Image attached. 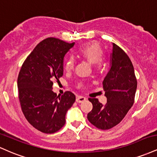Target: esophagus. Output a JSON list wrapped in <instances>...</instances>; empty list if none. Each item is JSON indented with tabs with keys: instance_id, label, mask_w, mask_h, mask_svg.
<instances>
[{
	"instance_id": "34e87169",
	"label": "esophagus",
	"mask_w": 157,
	"mask_h": 157,
	"mask_svg": "<svg viewBox=\"0 0 157 157\" xmlns=\"http://www.w3.org/2000/svg\"><path fill=\"white\" fill-rule=\"evenodd\" d=\"M85 100H86V97L83 96H77L76 98L77 102H84Z\"/></svg>"
}]
</instances>
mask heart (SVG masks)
Returning <instances> with one entry per match:
<instances>
[{"instance_id":"1","label":"heart","mask_w":157,"mask_h":157,"mask_svg":"<svg viewBox=\"0 0 157 157\" xmlns=\"http://www.w3.org/2000/svg\"><path fill=\"white\" fill-rule=\"evenodd\" d=\"M104 50L102 46L97 41H91L80 46L77 50V55L81 58L88 60L91 63H95L100 66L103 63L102 57ZM75 61L72 57H68L64 64V68L66 71H70L75 68Z\"/></svg>"}]
</instances>
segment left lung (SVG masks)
<instances>
[{
    "mask_svg": "<svg viewBox=\"0 0 157 157\" xmlns=\"http://www.w3.org/2000/svg\"><path fill=\"white\" fill-rule=\"evenodd\" d=\"M102 85L107 102L103 105L98 99L89 98L93 109L87 118L97 128L108 130L118 125L127 114L134 102L137 86L130 58L115 44H113L111 68Z\"/></svg>",
    "mask_w": 157,
    "mask_h": 157,
    "instance_id": "obj_1",
    "label": "left lung"
}]
</instances>
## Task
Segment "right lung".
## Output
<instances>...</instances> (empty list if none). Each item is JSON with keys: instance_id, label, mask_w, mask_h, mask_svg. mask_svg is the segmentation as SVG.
Returning a JSON list of instances; mask_svg holds the SVG:
<instances>
[{"instance_id": "right-lung-1", "label": "right lung", "mask_w": 157, "mask_h": 157, "mask_svg": "<svg viewBox=\"0 0 157 157\" xmlns=\"http://www.w3.org/2000/svg\"><path fill=\"white\" fill-rule=\"evenodd\" d=\"M75 43L48 37L40 42L21 66L18 97L27 121L45 134H53L66 123V112L75 101L68 91L58 95L52 91L53 81L63 75V58Z\"/></svg>"}]
</instances>
